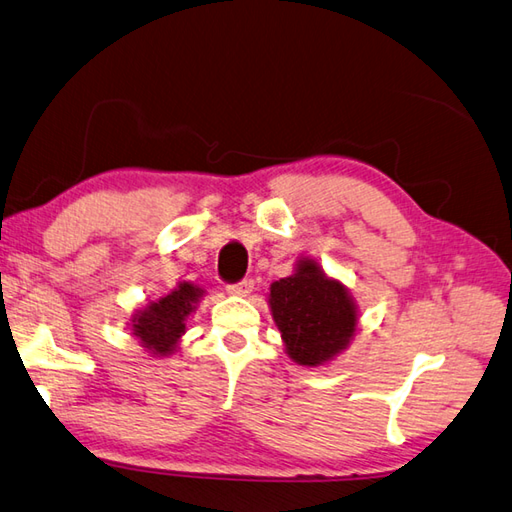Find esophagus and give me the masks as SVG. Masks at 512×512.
Here are the masks:
<instances>
[{
  "label": "esophagus",
  "mask_w": 512,
  "mask_h": 512,
  "mask_svg": "<svg viewBox=\"0 0 512 512\" xmlns=\"http://www.w3.org/2000/svg\"><path fill=\"white\" fill-rule=\"evenodd\" d=\"M228 292L235 297H248L250 292H253V279H242L237 281V284H231L228 286Z\"/></svg>",
  "instance_id": "1"
}]
</instances>
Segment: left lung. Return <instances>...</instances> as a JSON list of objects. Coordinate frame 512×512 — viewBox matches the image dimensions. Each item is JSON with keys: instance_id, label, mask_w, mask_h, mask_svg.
I'll use <instances>...</instances> for the list:
<instances>
[{"instance_id": "obj_1", "label": "left lung", "mask_w": 512, "mask_h": 512, "mask_svg": "<svg viewBox=\"0 0 512 512\" xmlns=\"http://www.w3.org/2000/svg\"><path fill=\"white\" fill-rule=\"evenodd\" d=\"M268 303L286 352L297 365L334 361L356 334L358 310L350 290L310 257L299 259L295 273L270 286Z\"/></svg>"}]
</instances>
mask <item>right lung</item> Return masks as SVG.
<instances>
[{
	"mask_svg": "<svg viewBox=\"0 0 512 512\" xmlns=\"http://www.w3.org/2000/svg\"><path fill=\"white\" fill-rule=\"evenodd\" d=\"M204 290L182 281L169 295L149 301L132 317V332L140 345L154 356H169L178 350L182 334L187 332V317L198 306Z\"/></svg>",
	"mask_w": 512,
	"mask_h": 512,
	"instance_id": "right-lung-1",
	"label": "right lung"
}]
</instances>
